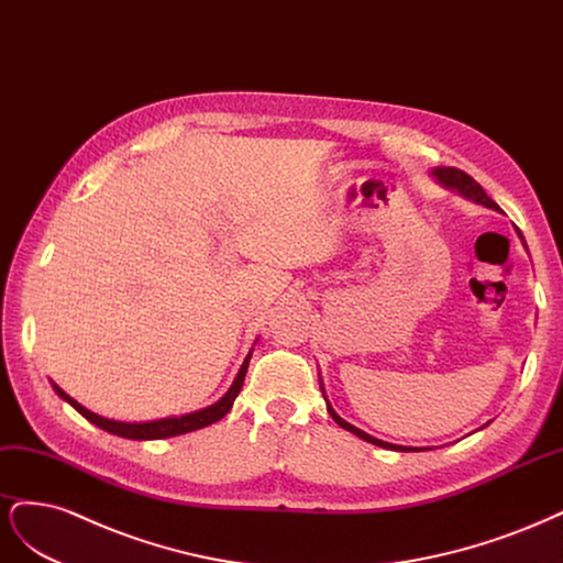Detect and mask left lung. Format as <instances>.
<instances>
[{"label": "left lung", "mask_w": 563, "mask_h": 563, "mask_svg": "<svg viewBox=\"0 0 563 563\" xmlns=\"http://www.w3.org/2000/svg\"><path fill=\"white\" fill-rule=\"evenodd\" d=\"M432 175L438 177V183H440V185H444V187H449V189H456L459 194H463L465 198H470V201H475V203H482V206H486V208H494V210H498V203H496V201H492V198L486 196V191L479 187V183H475V179L470 177L467 173H463V170H459V168H434V170H432ZM519 239L523 241V235H521V233H519ZM523 245H526V243H523ZM320 388H322V384H320ZM322 393H324V390H322ZM324 400H328V397H324ZM328 411H330L332 419H334L343 430H349V432L357 434L360 440H365V442H369V444L384 446V449H393V451H419V449H413V446H400V444H390V442H384V440H376V438H372V434H367L365 430H360V428L351 426L349 421H343L341 416L330 407V402H328Z\"/></svg>", "instance_id": "1"}]
</instances>
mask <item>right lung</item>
<instances>
[{"label":"right lung","instance_id":"add662e5","mask_svg":"<svg viewBox=\"0 0 563 563\" xmlns=\"http://www.w3.org/2000/svg\"><path fill=\"white\" fill-rule=\"evenodd\" d=\"M250 357H252V351L243 360L239 374H235L231 388L227 390V395L222 397L220 402H214V405H210V407H206L201 411L185 413V416H173V419H161V421H150V423H123V421L104 419V416H98L93 411H88L77 400H71V397L63 388H58L56 384H53V388H56V393L63 397V400L75 407L84 416V419H88L90 423H96L98 428H102L107 432L119 434V438H125V440H163V438H175V434H185V432H191V430H198V428H206L210 423H217L220 419H224V416L229 413V409L233 407V400H235V397H239V393L243 388Z\"/></svg>","mask_w":563,"mask_h":563}]
</instances>
